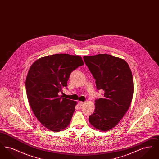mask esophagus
I'll use <instances>...</instances> for the list:
<instances>
[{"instance_id":"esophagus-1","label":"esophagus","mask_w":159,"mask_h":159,"mask_svg":"<svg viewBox=\"0 0 159 159\" xmlns=\"http://www.w3.org/2000/svg\"><path fill=\"white\" fill-rule=\"evenodd\" d=\"M78 105H79V106H80V107L83 106V102H82V101H79V102H78Z\"/></svg>"}]
</instances>
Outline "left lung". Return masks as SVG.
<instances>
[{
  "label": "left lung",
  "instance_id": "left-lung-1",
  "mask_svg": "<svg viewBox=\"0 0 159 159\" xmlns=\"http://www.w3.org/2000/svg\"><path fill=\"white\" fill-rule=\"evenodd\" d=\"M84 61L96 79L104 98L96 99L95 111L89 117L91 125L108 131L120 121L130 107L134 94L133 77L128 64L108 54L84 56Z\"/></svg>",
  "mask_w": 159,
  "mask_h": 159
}]
</instances>
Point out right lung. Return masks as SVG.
Segmentation results:
<instances>
[{"label":"right lung","mask_w":159,"mask_h":159,"mask_svg":"<svg viewBox=\"0 0 159 159\" xmlns=\"http://www.w3.org/2000/svg\"><path fill=\"white\" fill-rule=\"evenodd\" d=\"M84 64L80 56L58 53L42 57L29 68L25 80L27 97L41 124L53 132L69 125L77 102L62 98L71 73Z\"/></svg>","instance_id":"add662e5"}]
</instances>
